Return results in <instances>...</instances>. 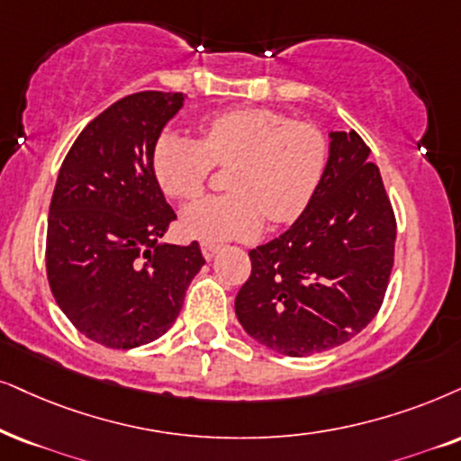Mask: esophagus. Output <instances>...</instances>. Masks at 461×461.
<instances>
[{
	"mask_svg": "<svg viewBox=\"0 0 461 461\" xmlns=\"http://www.w3.org/2000/svg\"><path fill=\"white\" fill-rule=\"evenodd\" d=\"M217 253H219V244H212V242H202V255H203V259L211 261Z\"/></svg>",
	"mask_w": 461,
	"mask_h": 461,
	"instance_id": "1",
	"label": "esophagus"
}]
</instances>
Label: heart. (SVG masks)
<instances>
[{"instance_id": "obj_1", "label": "heart", "mask_w": 461, "mask_h": 461, "mask_svg": "<svg viewBox=\"0 0 461 461\" xmlns=\"http://www.w3.org/2000/svg\"><path fill=\"white\" fill-rule=\"evenodd\" d=\"M212 163L234 166L227 174L231 194L191 203L180 225L195 240H244L258 234L264 214L272 223L300 217L328 166V138L276 110L234 108L206 116L200 142L174 131L155 142V178L174 200L200 195Z\"/></svg>"}]
</instances>
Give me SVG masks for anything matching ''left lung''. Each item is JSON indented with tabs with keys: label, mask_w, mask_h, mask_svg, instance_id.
Wrapping results in <instances>:
<instances>
[{
	"label": "left lung",
	"mask_w": 461,
	"mask_h": 461,
	"mask_svg": "<svg viewBox=\"0 0 461 461\" xmlns=\"http://www.w3.org/2000/svg\"><path fill=\"white\" fill-rule=\"evenodd\" d=\"M357 131H330L323 178L285 234L249 250L236 295L244 331L289 357L328 351L368 325L393 266L395 217Z\"/></svg>",
	"instance_id": "8db88e82"
}]
</instances>
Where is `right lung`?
Returning <instances> with one entry per match:
<instances>
[{
	"mask_svg": "<svg viewBox=\"0 0 461 461\" xmlns=\"http://www.w3.org/2000/svg\"><path fill=\"white\" fill-rule=\"evenodd\" d=\"M183 104V93L161 91L114 102L80 131L57 176L49 285L74 328L104 347L166 334L206 264L197 242H159L176 214L155 178L153 149Z\"/></svg>",
	"mask_w": 461,
	"mask_h": 461,
	"instance_id": "add662e5",
	"label": "right lung"
}]
</instances>
